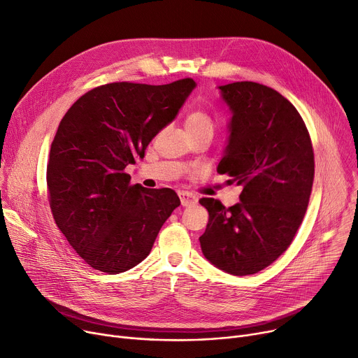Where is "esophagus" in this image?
<instances>
[{"instance_id": "1", "label": "esophagus", "mask_w": 358, "mask_h": 358, "mask_svg": "<svg viewBox=\"0 0 358 358\" xmlns=\"http://www.w3.org/2000/svg\"><path fill=\"white\" fill-rule=\"evenodd\" d=\"M178 196H180V199H181V204H182V206H192V204H196V203H197V197H196L193 193L180 192Z\"/></svg>"}]
</instances>
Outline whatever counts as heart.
I'll list each match as a JSON object with an SVG mask.
<instances>
[{
  "mask_svg": "<svg viewBox=\"0 0 358 358\" xmlns=\"http://www.w3.org/2000/svg\"><path fill=\"white\" fill-rule=\"evenodd\" d=\"M184 126L187 131H189V135L201 134V131H209V134H213L215 130V123L212 116L208 111H204L201 108L190 111L189 115L185 116Z\"/></svg>",
  "mask_w": 358,
  "mask_h": 358,
  "instance_id": "obj_1",
  "label": "heart"
}]
</instances>
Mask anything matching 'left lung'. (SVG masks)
<instances>
[{"label": "left lung", "mask_w": 358, "mask_h": 358, "mask_svg": "<svg viewBox=\"0 0 358 358\" xmlns=\"http://www.w3.org/2000/svg\"><path fill=\"white\" fill-rule=\"evenodd\" d=\"M219 88L232 119L217 173L242 192L231 208L216 199L199 200L209 212L200 245L217 268L248 275L283 254L302 224L313 185V148L302 116L275 90L251 81Z\"/></svg>", "instance_id": "left-lung-1"}]
</instances>
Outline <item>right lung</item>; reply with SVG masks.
Instances as JSON below:
<instances>
[{
    "label": "right lung",
    "mask_w": 358,
    "mask_h": 358,
    "mask_svg": "<svg viewBox=\"0 0 358 358\" xmlns=\"http://www.w3.org/2000/svg\"><path fill=\"white\" fill-rule=\"evenodd\" d=\"M196 83H111L75 101L50 146L46 182L53 219L92 268L119 274L138 266L180 206L171 189L130 184L129 164L145 157Z\"/></svg>",
    "instance_id": "right-lung-1"
}]
</instances>
